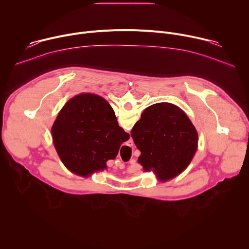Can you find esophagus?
<instances>
[{"label":"esophagus","instance_id":"esophagus-1","mask_svg":"<svg viewBox=\"0 0 249 249\" xmlns=\"http://www.w3.org/2000/svg\"><path fill=\"white\" fill-rule=\"evenodd\" d=\"M129 146H133V142H132V141L130 142V145H129Z\"/></svg>","mask_w":249,"mask_h":249}]
</instances>
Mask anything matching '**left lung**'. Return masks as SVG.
Segmentation results:
<instances>
[{
    "label": "left lung",
    "instance_id": "left-lung-1",
    "mask_svg": "<svg viewBox=\"0 0 249 249\" xmlns=\"http://www.w3.org/2000/svg\"><path fill=\"white\" fill-rule=\"evenodd\" d=\"M131 136L141 152L139 163L147 171L154 168L161 181L181 173L198 147L194 125L182 109L168 102L147 107L134 125Z\"/></svg>",
    "mask_w": 249,
    "mask_h": 249
}]
</instances>
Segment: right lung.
<instances>
[{
	"label": "right lung",
	"mask_w": 249,
	"mask_h": 249,
	"mask_svg": "<svg viewBox=\"0 0 249 249\" xmlns=\"http://www.w3.org/2000/svg\"><path fill=\"white\" fill-rule=\"evenodd\" d=\"M55 149L70 170L87 175L106 168L120 146L129 140L109 103L99 95L85 93L69 100L52 127Z\"/></svg>",
	"instance_id": "add662e5"
}]
</instances>
